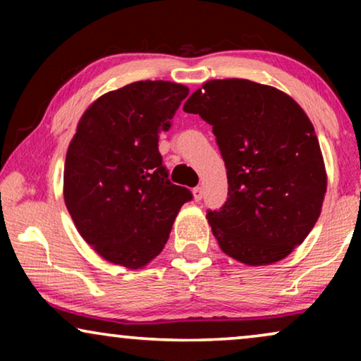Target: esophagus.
<instances>
[{"label": "esophagus", "mask_w": 361, "mask_h": 361, "mask_svg": "<svg viewBox=\"0 0 361 361\" xmlns=\"http://www.w3.org/2000/svg\"><path fill=\"white\" fill-rule=\"evenodd\" d=\"M192 194H194V200L195 202H199V200H202V195H204V190H202V187H194V189H192Z\"/></svg>", "instance_id": "34e87169"}]
</instances>
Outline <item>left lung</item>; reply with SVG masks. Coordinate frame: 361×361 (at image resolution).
I'll return each mask as SVG.
<instances>
[{"label": "left lung", "mask_w": 361, "mask_h": 361, "mask_svg": "<svg viewBox=\"0 0 361 361\" xmlns=\"http://www.w3.org/2000/svg\"><path fill=\"white\" fill-rule=\"evenodd\" d=\"M212 125L228 199L207 219L220 248L248 266L293 253L317 221L327 172L312 123L278 88L245 80L205 82L184 105Z\"/></svg>", "instance_id": "obj_1"}]
</instances>
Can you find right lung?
<instances>
[{
	"instance_id": "1",
	"label": "right lung",
	"mask_w": 361,
	"mask_h": 361,
	"mask_svg": "<svg viewBox=\"0 0 361 361\" xmlns=\"http://www.w3.org/2000/svg\"><path fill=\"white\" fill-rule=\"evenodd\" d=\"M189 88L133 82L92 103L63 167V200L82 238L113 264L140 269L169 238L192 192L174 185L157 147Z\"/></svg>"
}]
</instances>
